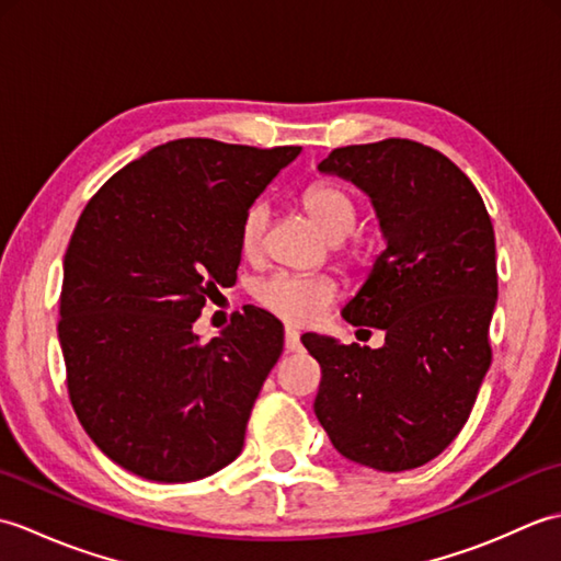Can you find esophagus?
I'll use <instances>...</instances> for the list:
<instances>
[{"label": "esophagus", "instance_id": "34e87169", "mask_svg": "<svg viewBox=\"0 0 561 561\" xmlns=\"http://www.w3.org/2000/svg\"><path fill=\"white\" fill-rule=\"evenodd\" d=\"M284 347H287V352H299L301 350V337L294 328L284 330Z\"/></svg>", "mask_w": 561, "mask_h": 561}]
</instances>
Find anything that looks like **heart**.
Segmentation results:
<instances>
[{
  "label": "heart",
  "instance_id": "obj_1",
  "mask_svg": "<svg viewBox=\"0 0 561 561\" xmlns=\"http://www.w3.org/2000/svg\"><path fill=\"white\" fill-rule=\"evenodd\" d=\"M304 207L308 217L316 221L318 229L330 241H342L354 229L356 205L347 190L340 185H311L304 193ZM265 226L267 205L265 202H255V205L248 207L241 224V233H238L243 253H255L262 243V236H265ZM255 296L270 313L296 325H308L318 320L320 313L335 301V284L325 277H311V274L277 272L257 284Z\"/></svg>",
  "mask_w": 561,
  "mask_h": 561
}]
</instances>
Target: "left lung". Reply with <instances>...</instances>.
I'll use <instances>...</instances> for the list:
<instances>
[{"instance_id": "1", "label": "left lung", "mask_w": 561, "mask_h": 561, "mask_svg": "<svg viewBox=\"0 0 561 561\" xmlns=\"http://www.w3.org/2000/svg\"><path fill=\"white\" fill-rule=\"evenodd\" d=\"M320 173L371 197L386 250L342 318L386 332L378 350L306 332L313 402L332 446L380 472L420 468L460 434L492 364L496 245L478 187L412 139L330 151Z\"/></svg>"}]
</instances>
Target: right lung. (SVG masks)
Masks as SVG:
<instances>
[{
	"label": "right lung",
	"instance_id": "1",
	"mask_svg": "<svg viewBox=\"0 0 561 561\" xmlns=\"http://www.w3.org/2000/svg\"><path fill=\"white\" fill-rule=\"evenodd\" d=\"M299 153L165 141L83 207L65 253L57 332L71 408L121 468L193 482L241 453L284 328L262 308L236 313L209 342L193 325L207 299L236 284L248 207Z\"/></svg>",
	"mask_w": 561,
	"mask_h": 561
}]
</instances>
